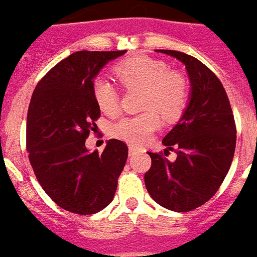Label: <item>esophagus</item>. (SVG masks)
I'll return each mask as SVG.
<instances>
[{"label": "esophagus", "mask_w": 257, "mask_h": 257, "mask_svg": "<svg viewBox=\"0 0 257 257\" xmlns=\"http://www.w3.org/2000/svg\"><path fill=\"white\" fill-rule=\"evenodd\" d=\"M136 152H137L136 147H133V145H129V156H132V155H135Z\"/></svg>", "instance_id": "obj_1"}]
</instances>
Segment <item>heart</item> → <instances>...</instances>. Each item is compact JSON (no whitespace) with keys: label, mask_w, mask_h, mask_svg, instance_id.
<instances>
[{"label":"heart","mask_w":257,"mask_h":257,"mask_svg":"<svg viewBox=\"0 0 257 257\" xmlns=\"http://www.w3.org/2000/svg\"><path fill=\"white\" fill-rule=\"evenodd\" d=\"M114 74L125 86L144 89L141 108L145 112L125 116L112 126V136L129 145L139 147L160 128L161 120H175L184 112L189 98V85L183 73L168 69L161 60L136 56L114 66ZM93 98L101 112L113 116L118 112V94L105 78L93 82Z\"/></svg>","instance_id":"obj_1"}]
</instances>
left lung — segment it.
Segmentation results:
<instances>
[{
	"label": "left lung",
	"mask_w": 257,
	"mask_h": 257,
	"mask_svg": "<svg viewBox=\"0 0 257 257\" xmlns=\"http://www.w3.org/2000/svg\"><path fill=\"white\" fill-rule=\"evenodd\" d=\"M185 65L191 96L180 121L163 144L177 153L169 161L148 152L152 165L144 176L145 187L157 204L175 212L201 207L215 195L233 160L236 125L223 84L197 58L176 50H157Z\"/></svg>",
	"instance_id": "8db88e82"
}]
</instances>
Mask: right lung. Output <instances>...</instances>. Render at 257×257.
<instances>
[{"label":"right lung","instance_id":"obj_1","mask_svg":"<svg viewBox=\"0 0 257 257\" xmlns=\"http://www.w3.org/2000/svg\"><path fill=\"white\" fill-rule=\"evenodd\" d=\"M126 50H81L64 58L40 80L26 118V149L38 183L65 211L93 215L114 197L128 159L125 143L112 139L102 153L85 147L100 109L93 80L108 61Z\"/></svg>","mask_w":257,"mask_h":257}]
</instances>
